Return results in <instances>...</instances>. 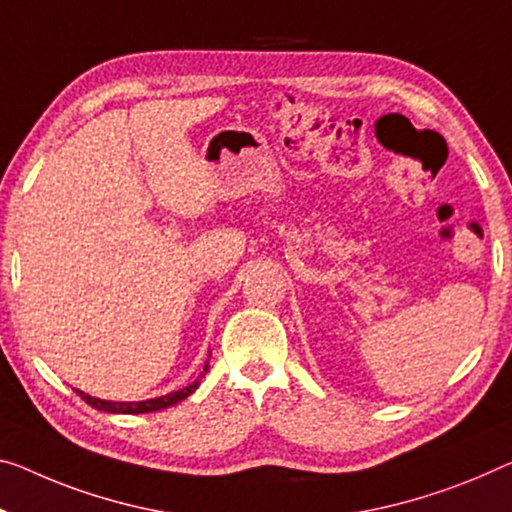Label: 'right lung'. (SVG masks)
<instances>
[{
	"label": "right lung",
	"instance_id": "1",
	"mask_svg": "<svg viewBox=\"0 0 512 512\" xmlns=\"http://www.w3.org/2000/svg\"><path fill=\"white\" fill-rule=\"evenodd\" d=\"M208 359H206V366H203L201 375L196 377L192 384H187L185 389H178V391H171V393H164V396H157V398H148V400H139V403H119V400H102V398H93L89 393H84L80 389H75L80 393L82 400H86L91 407H96L98 412H107V414H146V412H157V410H167V407L180 403V400H185L187 396H192V393L199 389L201 384V377L208 373Z\"/></svg>",
	"mask_w": 512,
	"mask_h": 512
}]
</instances>
